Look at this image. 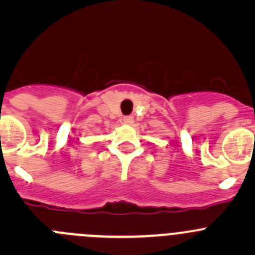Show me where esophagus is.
I'll list each match as a JSON object with an SVG mask.
<instances>
[{"mask_svg": "<svg viewBox=\"0 0 255 255\" xmlns=\"http://www.w3.org/2000/svg\"><path fill=\"white\" fill-rule=\"evenodd\" d=\"M133 122H134V120H133L132 116H126V117H123V123H125V125L130 126Z\"/></svg>", "mask_w": 255, "mask_h": 255, "instance_id": "34e87169", "label": "esophagus"}]
</instances>
